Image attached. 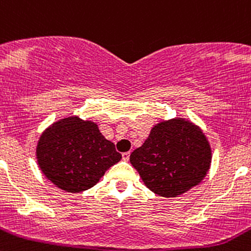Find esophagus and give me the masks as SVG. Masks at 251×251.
<instances>
[{
    "mask_svg": "<svg viewBox=\"0 0 251 251\" xmlns=\"http://www.w3.org/2000/svg\"><path fill=\"white\" fill-rule=\"evenodd\" d=\"M128 158H130V152H124V153H123V160L124 161H128Z\"/></svg>",
    "mask_w": 251,
    "mask_h": 251,
    "instance_id": "1",
    "label": "esophagus"
}]
</instances>
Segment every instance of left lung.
<instances>
[{"label":"left lung","mask_w":251,"mask_h":251,"mask_svg":"<svg viewBox=\"0 0 251 251\" xmlns=\"http://www.w3.org/2000/svg\"><path fill=\"white\" fill-rule=\"evenodd\" d=\"M130 162L150 191L176 198L204 179L212 165V147L197 124L173 118L151 128L144 145L130 154Z\"/></svg>","instance_id":"left-lung-1"}]
</instances>
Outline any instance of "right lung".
I'll return each instance as SVG.
<instances>
[{
	"label": "right lung",
	"mask_w": 251,
	"mask_h": 251,
	"mask_svg": "<svg viewBox=\"0 0 251 251\" xmlns=\"http://www.w3.org/2000/svg\"><path fill=\"white\" fill-rule=\"evenodd\" d=\"M36 158L44 177L57 188L79 193L95 186L121 160V154L105 139L97 123L73 115L59 119L41 133Z\"/></svg>",
	"instance_id": "add662e5"
}]
</instances>
